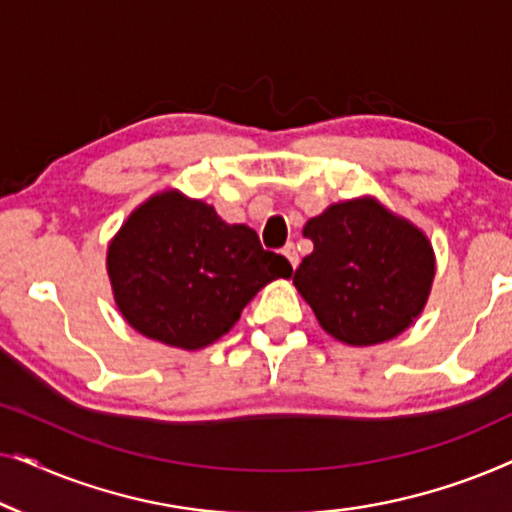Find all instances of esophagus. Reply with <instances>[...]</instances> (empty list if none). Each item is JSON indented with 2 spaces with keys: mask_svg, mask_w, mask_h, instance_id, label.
<instances>
[{
  "mask_svg": "<svg viewBox=\"0 0 512 512\" xmlns=\"http://www.w3.org/2000/svg\"><path fill=\"white\" fill-rule=\"evenodd\" d=\"M282 251H284V256H286V258H289L291 268H293V270H296V268H298V251H296V244H293V242H289V244H286V247H284Z\"/></svg>",
  "mask_w": 512,
  "mask_h": 512,
  "instance_id": "1",
  "label": "esophagus"
}]
</instances>
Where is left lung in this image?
I'll return each instance as SVG.
<instances>
[{"mask_svg":"<svg viewBox=\"0 0 512 512\" xmlns=\"http://www.w3.org/2000/svg\"><path fill=\"white\" fill-rule=\"evenodd\" d=\"M314 251L293 284L335 340L368 347L396 338L424 310L436 256L417 226L373 198L331 205L305 223Z\"/></svg>","mask_w":512,"mask_h":512,"instance_id":"1","label":"left lung"}]
</instances>
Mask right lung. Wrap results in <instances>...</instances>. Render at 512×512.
Masks as SVG:
<instances>
[{
	"mask_svg": "<svg viewBox=\"0 0 512 512\" xmlns=\"http://www.w3.org/2000/svg\"><path fill=\"white\" fill-rule=\"evenodd\" d=\"M107 272L125 321L146 338L202 349L226 335L265 284L291 277L256 230L230 226L179 191L153 195L111 240Z\"/></svg>",
	"mask_w": 512,
	"mask_h": 512,
	"instance_id": "1",
	"label": "right lung"
}]
</instances>
